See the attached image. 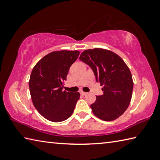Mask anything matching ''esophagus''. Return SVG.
<instances>
[{"mask_svg": "<svg viewBox=\"0 0 160 160\" xmlns=\"http://www.w3.org/2000/svg\"><path fill=\"white\" fill-rule=\"evenodd\" d=\"M80 94H81V95L85 96L87 94V92H80Z\"/></svg>", "mask_w": 160, "mask_h": 160, "instance_id": "obj_1", "label": "esophagus"}]
</instances>
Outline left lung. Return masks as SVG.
Listing matches in <instances>:
<instances>
[{"label": "left lung", "instance_id": "obj_1", "mask_svg": "<svg viewBox=\"0 0 160 160\" xmlns=\"http://www.w3.org/2000/svg\"><path fill=\"white\" fill-rule=\"evenodd\" d=\"M80 60L91 68L104 94L96 96L90 105L92 112L103 121L115 120L125 112L132 97L133 82L128 67L112 51L94 48L85 50Z\"/></svg>", "mask_w": 160, "mask_h": 160}]
</instances>
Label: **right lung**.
Wrapping results in <instances>:
<instances>
[{
	"label": "right lung",
	"mask_w": 160,
	"mask_h": 160,
	"mask_svg": "<svg viewBox=\"0 0 160 160\" xmlns=\"http://www.w3.org/2000/svg\"><path fill=\"white\" fill-rule=\"evenodd\" d=\"M79 54L78 51H53L32 69L29 82L32 102L48 121L61 122L73 113L80 93L63 91V83Z\"/></svg>",
	"instance_id": "1"
}]
</instances>
